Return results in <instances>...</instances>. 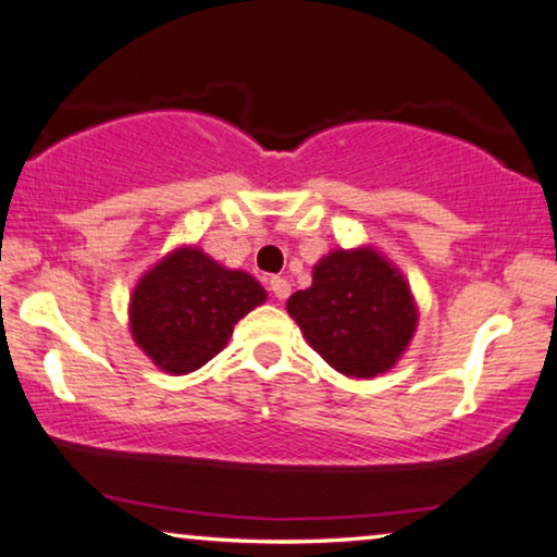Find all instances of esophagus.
<instances>
[{
    "mask_svg": "<svg viewBox=\"0 0 557 557\" xmlns=\"http://www.w3.org/2000/svg\"><path fill=\"white\" fill-rule=\"evenodd\" d=\"M269 284H271V292H273V296H276V299H286V296L292 294V284H288L286 278L273 276Z\"/></svg>",
    "mask_w": 557,
    "mask_h": 557,
    "instance_id": "obj_1",
    "label": "esophagus"
}]
</instances>
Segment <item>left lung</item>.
<instances>
[{
    "label": "left lung",
    "mask_w": 557,
    "mask_h": 557,
    "mask_svg": "<svg viewBox=\"0 0 557 557\" xmlns=\"http://www.w3.org/2000/svg\"><path fill=\"white\" fill-rule=\"evenodd\" d=\"M286 312L348 379L392 371L420 322L409 281L373 245L330 250L312 269V286L288 296Z\"/></svg>",
    "instance_id": "obj_1"
}]
</instances>
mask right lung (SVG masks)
Segmentation results:
<instances>
[{
    "mask_svg": "<svg viewBox=\"0 0 557 557\" xmlns=\"http://www.w3.org/2000/svg\"><path fill=\"white\" fill-rule=\"evenodd\" d=\"M265 299L250 273L216 263L197 245H178L137 278L129 335L163 373L186 375L225 348L235 324Z\"/></svg>",
    "mask_w": 557,
    "mask_h": 557,
    "instance_id": "obj_1",
    "label": "right lung"
}]
</instances>
